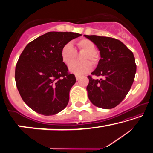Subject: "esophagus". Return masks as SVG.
Returning <instances> with one entry per match:
<instances>
[{
  "label": "esophagus",
  "instance_id": "esophagus-1",
  "mask_svg": "<svg viewBox=\"0 0 153 153\" xmlns=\"http://www.w3.org/2000/svg\"><path fill=\"white\" fill-rule=\"evenodd\" d=\"M80 77H81V76H76V78L77 80H79V79H80Z\"/></svg>",
  "mask_w": 153,
  "mask_h": 153
}]
</instances>
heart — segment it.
Wrapping results in <instances>:
<instances>
[{"mask_svg":"<svg viewBox=\"0 0 153 153\" xmlns=\"http://www.w3.org/2000/svg\"><path fill=\"white\" fill-rule=\"evenodd\" d=\"M77 46L79 50L85 51L81 57V62H74L76 56V52L74 47L71 43H66L64 45L60 51V56L62 60L66 65H69L70 72L76 75H82L89 71L92 68V64L96 65L99 60V55L95 51V43L91 40L82 38L77 42ZM88 60H90L91 63Z\"/></svg>","mask_w":153,"mask_h":153,"instance_id":"b5f03b06","label":"heart"}]
</instances>
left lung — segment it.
<instances>
[{
    "label": "left lung",
    "mask_w": 153,
    "mask_h": 153,
    "mask_svg": "<svg viewBox=\"0 0 153 153\" xmlns=\"http://www.w3.org/2000/svg\"><path fill=\"white\" fill-rule=\"evenodd\" d=\"M95 43L100 53L98 65L93 76H88V97L93 105L111 109L117 106L126 97L133 83L136 73L135 57L124 43L115 38L84 35Z\"/></svg>",
    "instance_id": "1"
}]
</instances>
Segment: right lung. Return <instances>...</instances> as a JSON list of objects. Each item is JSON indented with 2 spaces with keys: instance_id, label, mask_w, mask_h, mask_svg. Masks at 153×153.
<instances>
[{
  "instance_id": "add662e5",
  "label": "right lung",
  "mask_w": 153,
  "mask_h": 153,
  "mask_svg": "<svg viewBox=\"0 0 153 153\" xmlns=\"http://www.w3.org/2000/svg\"><path fill=\"white\" fill-rule=\"evenodd\" d=\"M82 34L50 31L31 41L18 59L15 80L27 106L43 115H52L67 106L69 91L76 83L68 73L60 51L64 45Z\"/></svg>"
}]
</instances>
